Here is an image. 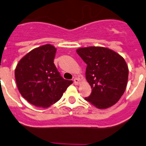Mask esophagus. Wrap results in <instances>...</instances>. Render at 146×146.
Here are the masks:
<instances>
[{
  "label": "esophagus",
  "instance_id": "34e87169",
  "mask_svg": "<svg viewBox=\"0 0 146 146\" xmlns=\"http://www.w3.org/2000/svg\"><path fill=\"white\" fill-rule=\"evenodd\" d=\"M73 82H74V84H76V85H78V84H80V79L78 78H75L74 80H73Z\"/></svg>",
  "mask_w": 146,
  "mask_h": 146
}]
</instances>
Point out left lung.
Segmentation results:
<instances>
[{
	"label": "left lung",
	"mask_w": 146,
	"mask_h": 146,
	"mask_svg": "<svg viewBox=\"0 0 146 146\" xmlns=\"http://www.w3.org/2000/svg\"><path fill=\"white\" fill-rule=\"evenodd\" d=\"M76 52L87 64L86 78L92 89L86 100L100 110L116 104L123 95L128 80L125 59L114 50L103 47H81Z\"/></svg>",
	"instance_id": "1"
}]
</instances>
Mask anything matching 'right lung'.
<instances>
[{
	"instance_id": "add662e5",
	"label": "right lung",
	"mask_w": 146,
	"mask_h": 146,
	"mask_svg": "<svg viewBox=\"0 0 146 146\" xmlns=\"http://www.w3.org/2000/svg\"><path fill=\"white\" fill-rule=\"evenodd\" d=\"M56 50L50 44L33 49L20 60L15 69L20 94L36 107L47 108L56 103L73 84L61 77L53 62Z\"/></svg>"
}]
</instances>
